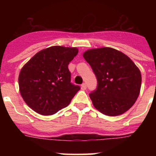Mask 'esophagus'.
<instances>
[{"label": "esophagus", "mask_w": 156, "mask_h": 156, "mask_svg": "<svg viewBox=\"0 0 156 156\" xmlns=\"http://www.w3.org/2000/svg\"><path fill=\"white\" fill-rule=\"evenodd\" d=\"M81 88L84 90H85L86 88H87V84H86L85 83H83V84H81Z\"/></svg>", "instance_id": "34e87169"}]
</instances>
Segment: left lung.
Wrapping results in <instances>:
<instances>
[{
	"instance_id": "1",
	"label": "left lung",
	"mask_w": 156,
	"mask_h": 156,
	"mask_svg": "<svg viewBox=\"0 0 156 156\" xmlns=\"http://www.w3.org/2000/svg\"><path fill=\"white\" fill-rule=\"evenodd\" d=\"M95 74L97 87L89 94L103 114L117 116L127 112L140 94V69L125 53L111 48L90 49L83 54Z\"/></svg>"
}]
</instances>
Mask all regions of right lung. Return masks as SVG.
I'll use <instances>...</instances> for the list:
<instances>
[{"mask_svg": "<svg viewBox=\"0 0 156 156\" xmlns=\"http://www.w3.org/2000/svg\"><path fill=\"white\" fill-rule=\"evenodd\" d=\"M76 48L53 46L36 53L19 75L22 97L30 108L50 115L66 107L80 86L71 83L68 65L78 54Z\"/></svg>", "mask_w": 156, "mask_h": 156, "instance_id": "add662e5", "label": "right lung"}]
</instances>
